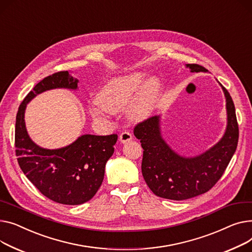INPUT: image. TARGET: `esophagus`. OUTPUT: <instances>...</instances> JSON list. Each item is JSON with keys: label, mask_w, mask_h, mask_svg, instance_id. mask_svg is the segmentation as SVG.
<instances>
[{"label": "esophagus", "mask_w": 252, "mask_h": 252, "mask_svg": "<svg viewBox=\"0 0 252 252\" xmlns=\"http://www.w3.org/2000/svg\"><path fill=\"white\" fill-rule=\"evenodd\" d=\"M132 138H133V136H132L131 133L126 132V131L122 132L121 134H120V136H119V140H120L121 143H126V142L132 140Z\"/></svg>", "instance_id": "obj_1"}]
</instances>
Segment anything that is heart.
Returning a JSON list of instances; mask_svg holds the SVG:
<instances>
[{
	"mask_svg": "<svg viewBox=\"0 0 252 252\" xmlns=\"http://www.w3.org/2000/svg\"><path fill=\"white\" fill-rule=\"evenodd\" d=\"M146 76L145 72L134 71L110 79L90 103L88 113L94 118H107L126 108L129 120L147 119L158 105L159 81L156 77L145 79Z\"/></svg>",
	"mask_w": 252,
	"mask_h": 252,
	"instance_id": "obj_1",
	"label": "heart"
}]
</instances>
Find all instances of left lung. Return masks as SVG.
<instances>
[{
  "mask_svg": "<svg viewBox=\"0 0 252 252\" xmlns=\"http://www.w3.org/2000/svg\"><path fill=\"white\" fill-rule=\"evenodd\" d=\"M185 67L191 73L208 71L197 64H186ZM218 83L226 99L227 126L221 138L205 152L185 157L174 151L161 135L160 115L150 118L134 128V135L143 149L142 176L157 196L185 200L205 193L229 165L237 149L239 130L232 97L226 88Z\"/></svg>",
  "mask_w": 252,
  "mask_h": 252,
  "instance_id": "8db88e82",
  "label": "left lung"
}]
</instances>
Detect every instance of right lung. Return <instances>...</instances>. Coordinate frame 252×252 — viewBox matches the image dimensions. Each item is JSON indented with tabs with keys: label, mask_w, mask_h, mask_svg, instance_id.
<instances>
[{
	"label": "right lung",
	"mask_w": 252,
	"mask_h": 252,
	"mask_svg": "<svg viewBox=\"0 0 252 252\" xmlns=\"http://www.w3.org/2000/svg\"><path fill=\"white\" fill-rule=\"evenodd\" d=\"M77 78L62 71L43 78L29 93L18 109L15 146L18 164L31 181L48 198L69 205L91 200L100 187L107 161L114 154L118 135H80L60 149L49 150L37 145L25 125V110L36 95L57 88L78 91Z\"/></svg>",
	"instance_id": "obj_1"
}]
</instances>
